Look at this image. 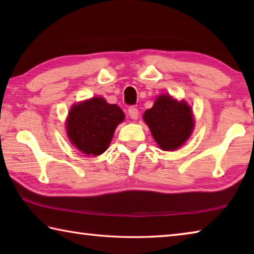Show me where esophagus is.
<instances>
[{"label":"esophagus","instance_id":"1","mask_svg":"<svg viewBox=\"0 0 254 254\" xmlns=\"http://www.w3.org/2000/svg\"><path fill=\"white\" fill-rule=\"evenodd\" d=\"M127 113H128V115H130V118L133 120H135V119H137V117H139V110H137L135 106L128 107Z\"/></svg>","mask_w":254,"mask_h":254}]
</instances>
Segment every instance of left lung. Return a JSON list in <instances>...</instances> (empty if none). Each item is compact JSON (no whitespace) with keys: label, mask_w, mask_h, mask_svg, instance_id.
<instances>
[{"label":"left lung","mask_w":254,"mask_h":254,"mask_svg":"<svg viewBox=\"0 0 254 254\" xmlns=\"http://www.w3.org/2000/svg\"><path fill=\"white\" fill-rule=\"evenodd\" d=\"M143 119L159 147L166 151L183 145L194 127L190 107L167 95L159 96L151 109L144 112Z\"/></svg>","instance_id":"1"}]
</instances>
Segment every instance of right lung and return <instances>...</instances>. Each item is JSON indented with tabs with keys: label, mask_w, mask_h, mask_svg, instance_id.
<instances>
[{
	"label": "right lung",
	"mask_w": 254,
	"mask_h": 254,
	"mask_svg": "<svg viewBox=\"0 0 254 254\" xmlns=\"http://www.w3.org/2000/svg\"><path fill=\"white\" fill-rule=\"evenodd\" d=\"M123 120L124 113L118 105L93 97L71 107L67 120L68 137L81 152L98 156L109 147Z\"/></svg>",
	"instance_id": "1"
}]
</instances>
